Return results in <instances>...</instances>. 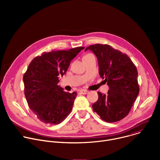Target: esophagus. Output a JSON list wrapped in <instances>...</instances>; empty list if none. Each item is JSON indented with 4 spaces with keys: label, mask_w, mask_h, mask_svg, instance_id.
<instances>
[{
    "label": "esophagus",
    "mask_w": 160,
    "mask_h": 160,
    "mask_svg": "<svg viewBox=\"0 0 160 160\" xmlns=\"http://www.w3.org/2000/svg\"><path fill=\"white\" fill-rule=\"evenodd\" d=\"M80 92H81V94L85 95V94H87L88 93V91L85 90H80Z\"/></svg>",
    "instance_id": "1"
}]
</instances>
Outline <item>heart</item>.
Instances as JSON below:
<instances>
[{
  "mask_svg": "<svg viewBox=\"0 0 160 160\" xmlns=\"http://www.w3.org/2000/svg\"><path fill=\"white\" fill-rule=\"evenodd\" d=\"M92 54H87V55H85L84 57H86V56H91Z\"/></svg>",
  "mask_w": 160,
  "mask_h": 160,
  "instance_id": "1",
  "label": "heart"
}]
</instances>
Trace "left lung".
Instances as JSON below:
<instances>
[{
	"label": "left lung",
	"mask_w": 160,
	"mask_h": 160,
	"mask_svg": "<svg viewBox=\"0 0 160 160\" xmlns=\"http://www.w3.org/2000/svg\"><path fill=\"white\" fill-rule=\"evenodd\" d=\"M87 50L97 57L99 75L109 88L106 95L98 92L93 110L106 122L120 121L128 115L139 93L137 68L127 54L109 45H92Z\"/></svg>",
	"instance_id": "obj_1"
}]
</instances>
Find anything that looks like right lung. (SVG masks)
I'll list each match as a JSON object with an SVG mask.
<instances>
[{
  "mask_svg": "<svg viewBox=\"0 0 160 160\" xmlns=\"http://www.w3.org/2000/svg\"><path fill=\"white\" fill-rule=\"evenodd\" d=\"M83 49L45 52L30 63L23 76L25 95L30 109L43 123L59 124L72 111L77 94L65 92L58 83Z\"/></svg>",
  "mask_w": 160,
  "mask_h": 160,
  "instance_id": "add662e5",
  "label": "right lung"
}]
</instances>
